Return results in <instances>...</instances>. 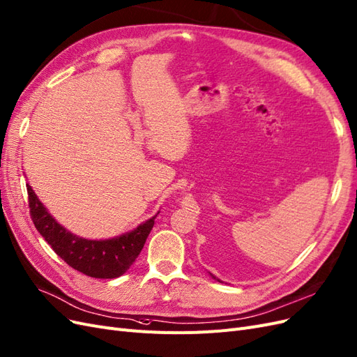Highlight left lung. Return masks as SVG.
Here are the masks:
<instances>
[{
	"label": "left lung",
	"instance_id": "obj_1",
	"mask_svg": "<svg viewBox=\"0 0 357 357\" xmlns=\"http://www.w3.org/2000/svg\"><path fill=\"white\" fill-rule=\"evenodd\" d=\"M211 275H212V278H213V279H215V280H218V282H221V280H220V279H216V278H215V275H213V274H211Z\"/></svg>",
	"mask_w": 357,
	"mask_h": 357
}]
</instances>
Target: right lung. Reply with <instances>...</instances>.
Instances as JSON below:
<instances>
[{
	"mask_svg": "<svg viewBox=\"0 0 357 357\" xmlns=\"http://www.w3.org/2000/svg\"><path fill=\"white\" fill-rule=\"evenodd\" d=\"M33 225L68 266L95 279H116L130 268L154 227L155 216L114 238L90 240L73 234L57 222L26 183Z\"/></svg>",
	"mask_w": 357,
	"mask_h": 357,
	"instance_id": "right-lung-1",
	"label": "right lung"
}]
</instances>
